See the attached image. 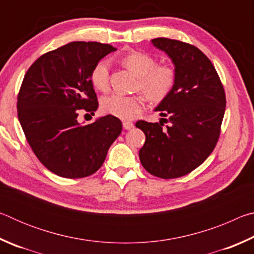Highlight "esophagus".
Segmentation results:
<instances>
[{
  "mask_svg": "<svg viewBox=\"0 0 254 254\" xmlns=\"http://www.w3.org/2000/svg\"><path fill=\"white\" fill-rule=\"evenodd\" d=\"M133 127H134V124H133L131 121H124L123 122V127L126 128V130H131Z\"/></svg>",
  "mask_w": 254,
  "mask_h": 254,
  "instance_id": "esophagus-1",
  "label": "esophagus"
}]
</instances>
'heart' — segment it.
<instances>
[{"label":"heart","mask_w":254,"mask_h":254,"mask_svg":"<svg viewBox=\"0 0 254 254\" xmlns=\"http://www.w3.org/2000/svg\"><path fill=\"white\" fill-rule=\"evenodd\" d=\"M122 65L127 68L137 78L136 87L141 89L150 100L160 102L170 95L177 81V71L175 67L167 64L157 65L156 58L141 51H131L121 58ZM110 64L107 60H101L91 72V80L94 87L105 92L109 88ZM143 95H122L111 94L101 102L104 113L119 119L128 120L139 113L144 107Z\"/></svg>","instance_id":"b5f03b06"}]
</instances>
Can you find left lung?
I'll list each match as a JSON object with an SVG mask.
<instances>
[{"label":"left lung","instance_id":"left-lung-1","mask_svg":"<svg viewBox=\"0 0 254 254\" xmlns=\"http://www.w3.org/2000/svg\"><path fill=\"white\" fill-rule=\"evenodd\" d=\"M151 44L173 62L177 81L170 95L154 109L167 119L135 123L145 134L139 158L151 175L178 178L200 166L216 145L225 93L213 64L195 46L168 38L152 39ZM162 121L170 126L163 128Z\"/></svg>","mask_w":254,"mask_h":254}]
</instances>
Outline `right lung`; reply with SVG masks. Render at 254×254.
Returning a JSON list of instances; mask_svg holds the SVG:
<instances>
[{"instance_id": "add662e5", "label": "right lung", "mask_w": 254, "mask_h": 254, "mask_svg": "<svg viewBox=\"0 0 254 254\" xmlns=\"http://www.w3.org/2000/svg\"><path fill=\"white\" fill-rule=\"evenodd\" d=\"M115 50L100 42L74 41L42 55L25 72L18 96L19 121L37 158L60 177L96 173L121 134L122 122L113 115L87 126L77 120L80 109L91 114L97 110L91 72Z\"/></svg>"}]
</instances>
